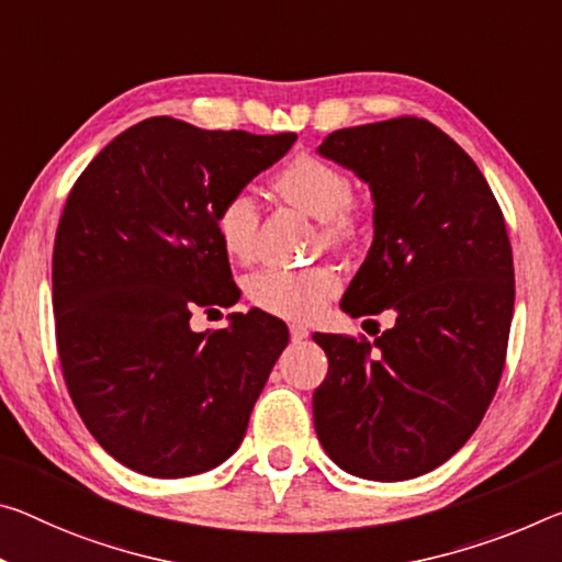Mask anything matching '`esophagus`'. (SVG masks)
<instances>
[{"mask_svg":"<svg viewBox=\"0 0 562 562\" xmlns=\"http://www.w3.org/2000/svg\"><path fill=\"white\" fill-rule=\"evenodd\" d=\"M310 333H307V327H302V325H290V337H292V342H302L305 340Z\"/></svg>","mask_w":562,"mask_h":562,"instance_id":"obj_1","label":"esophagus"}]
</instances>
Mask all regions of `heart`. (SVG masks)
I'll return each mask as SVG.
<instances>
[{
	"label": "heart",
	"mask_w": 562,
	"mask_h": 562,
	"mask_svg": "<svg viewBox=\"0 0 562 562\" xmlns=\"http://www.w3.org/2000/svg\"><path fill=\"white\" fill-rule=\"evenodd\" d=\"M272 190L292 207L319 220V239L327 247H345L368 225V207L352 192L342 167L315 155H297L272 177ZM215 235L233 260H252L260 233V207L247 192L227 194L212 215ZM342 288L329 267L310 270H262L247 280V300L257 310L282 319H313Z\"/></svg>",
	"instance_id": "1"
}]
</instances>
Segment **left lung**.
Listing matches in <instances>:
<instances>
[{
    "label": "left lung",
    "instance_id": "left-lung-1",
    "mask_svg": "<svg viewBox=\"0 0 562 562\" xmlns=\"http://www.w3.org/2000/svg\"><path fill=\"white\" fill-rule=\"evenodd\" d=\"M317 153L375 200V239L342 310L395 313L375 342L313 335L329 362L317 438L350 475H425L470 440L503 375L515 305L503 210L465 149L420 117L337 130Z\"/></svg>",
    "mask_w": 562,
    "mask_h": 562
}]
</instances>
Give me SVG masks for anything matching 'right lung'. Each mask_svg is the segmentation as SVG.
<instances>
[{
	"label": "right lung",
	"instance_id": "add662e5",
	"mask_svg": "<svg viewBox=\"0 0 562 562\" xmlns=\"http://www.w3.org/2000/svg\"><path fill=\"white\" fill-rule=\"evenodd\" d=\"M295 139L149 117L69 192L52 255L61 375L94 440L142 475H198L233 456L290 340L262 310L207 333L190 317L239 297L215 207Z\"/></svg>",
	"mask_w": 562,
	"mask_h": 562
}]
</instances>
